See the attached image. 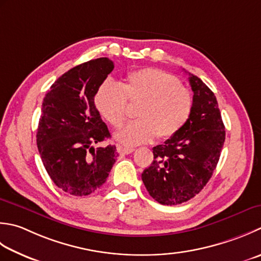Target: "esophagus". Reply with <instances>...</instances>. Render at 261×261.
Here are the masks:
<instances>
[{
    "instance_id": "esophagus-1",
    "label": "esophagus",
    "mask_w": 261,
    "mask_h": 261,
    "mask_svg": "<svg viewBox=\"0 0 261 261\" xmlns=\"http://www.w3.org/2000/svg\"><path fill=\"white\" fill-rule=\"evenodd\" d=\"M117 151H119L121 155H129V154H131V152H134L135 149L134 148H125V147L119 146L117 147Z\"/></svg>"
}]
</instances>
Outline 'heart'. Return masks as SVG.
<instances>
[{
	"label": "heart",
	"instance_id": "1",
	"mask_svg": "<svg viewBox=\"0 0 261 261\" xmlns=\"http://www.w3.org/2000/svg\"><path fill=\"white\" fill-rule=\"evenodd\" d=\"M126 100L139 105L136 110L138 120L115 134L116 140L125 146L147 144L156 136L160 139L175 136L193 111L191 91L182 87L175 75L155 68L132 71L122 85L106 81L95 96L97 110L114 127L124 123Z\"/></svg>",
	"mask_w": 261,
	"mask_h": 261
}]
</instances>
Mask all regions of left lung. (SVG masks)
Returning a JSON list of instances; mask_svg holds the SVG:
<instances>
[{
	"label": "left lung",
	"instance_id": "8db88e82",
	"mask_svg": "<svg viewBox=\"0 0 261 261\" xmlns=\"http://www.w3.org/2000/svg\"><path fill=\"white\" fill-rule=\"evenodd\" d=\"M193 111L188 123L163 145L152 148L154 161L142 172L149 195L162 205L190 200L215 171L225 141L217 99L197 75L189 73Z\"/></svg>",
	"mask_w": 261,
	"mask_h": 261
}]
</instances>
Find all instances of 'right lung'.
Masks as SVG:
<instances>
[{
	"label": "right lung",
	"instance_id": "add662e5",
	"mask_svg": "<svg viewBox=\"0 0 261 261\" xmlns=\"http://www.w3.org/2000/svg\"><path fill=\"white\" fill-rule=\"evenodd\" d=\"M114 63L90 60L62 74L45 95L37 147L49 177L61 190L83 197L106 182L119 156L116 147H95L111 138L95 95Z\"/></svg>",
	"mask_w": 261,
	"mask_h": 261
}]
</instances>
